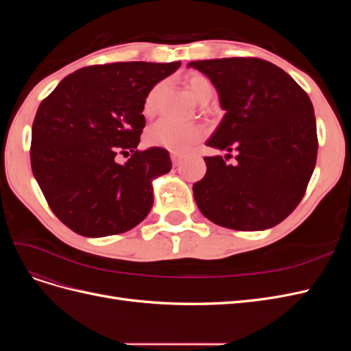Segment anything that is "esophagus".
I'll use <instances>...</instances> for the list:
<instances>
[{
	"mask_svg": "<svg viewBox=\"0 0 351 351\" xmlns=\"http://www.w3.org/2000/svg\"><path fill=\"white\" fill-rule=\"evenodd\" d=\"M171 159H173L174 167H178L180 164H182V156H180L178 154H171Z\"/></svg>",
	"mask_w": 351,
	"mask_h": 351,
	"instance_id": "34e87169",
	"label": "esophagus"
}]
</instances>
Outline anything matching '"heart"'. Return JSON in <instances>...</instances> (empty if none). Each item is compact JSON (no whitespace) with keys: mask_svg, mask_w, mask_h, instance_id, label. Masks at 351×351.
I'll return each instance as SVG.
<instances>
[{"mask_svg":"<svg viewBox=\"0 0 351 351\" xmlns=\"http://www.w3.org/2000/svg\"><path fill=\"white\" fill-rule=\"evenodd\" d=\"M186 89L196 102L205 104L208 102L212 95H214V88L212 83L204 74L192 73L189 74L184 80ZM165 84L159 83L154 86L149 93L146 95L143 104L145 115H152L156 111V107L164 93ZM205 134V129L195 124H178L171 120H159L152 124L146 132V143L155 147H162L169 152L174 154H184L196 142H199Z\"/></svg>","mask_w":351,"mask_h":351,"instance_id":"obj_1","label":"heart"}]
</instances>
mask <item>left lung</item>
<instances>
[{
	"label": "left lung",
	"instance_id": "1",
	"mask_svg": "<svg viewBox=\"0 0 351 351\" xmlns=\"http://www.w3.org/2000/svg\"><path fill=\"white\" fill-rule=\"evenodd\" d=\"M187 67L212 82L226 111L206 146L237 152L234 165L219 155L204 158L206 174L193 184L199 210L239 231L280 224L300 204L316 164L309 97L290 74L259 58L200 60Z\"/></svg>",
	"mask_w": 351,
	"mask_h": 351
}]
</instances>
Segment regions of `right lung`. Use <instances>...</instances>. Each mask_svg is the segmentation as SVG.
Masks as SVG:
<instances>
[{"mask_svg":"<svg viewBox=\"0 0 351 351\" xmlns=\"http://www.w3.org/2000/svg\"><path fill=\"white\" fill-rule=\"evenodd\" d=\"M182 62H112L69 74L32 125V171L51 210L84 237L134 228L154 205L152 182L169 173L162 147L137 151L146 95ZM117 153H132L124 165Z\"/></svg>","mask_w":351,"mask_h":351,"instance_id":"add662e5","label":"right lung"}]
</instances>
